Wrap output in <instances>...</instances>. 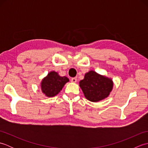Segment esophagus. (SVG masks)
I'll use <instances>...</instances> for the list:
<instances>
[{
    "instance_id": "esophagus-1",
    "label": "esophagus",
    "mask_w": 148,
    "mask_h": 148,
    "mask_svg": "<svg viewBox=\"0 0 148 148\" xmlns=\"http://www.w3.org/2000/svg\"><path fill=\"white\" fill-rule=\"evenodd\" d=\"M71 82H72V83H76L77 82V78L72 77V79H71Z\"/></svg>"
}]
</instances>
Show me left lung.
I'll return each mask as SVG.
<instances>
[{
    "label": "left lung",
    "instance_id": "left-lung-1",
    "mask_svg": "<svg viewBox=\"0 0 148 148\" xmlns=\"http://www.w3.org/2000/svg\"><path fill=\"white\" fill-rule=\"evenodd\" d=\"M113 81L111 78L102 76L93 71L85 74L79 86L85 98L91 102H97L107 98L111 92Z\"/></svg>",
    "mask_w": 148,
    "mask_h": 148
}]
</instances>
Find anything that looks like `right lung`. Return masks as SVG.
<instances>
[{"label": "right lung", "mask_w": 148, "mask_h": 148, "mask_svg": "<svg viewBox=\"0 0 148 148\" xmlns=\"http://www.w3.org/2000/svg\"><path fill=\"white\" fill-rule=\"evenodd\" d=\"M69 81V79L67 77H62L59 76L58 72L51 71L42 79L40 88L46 97H53L58 94Z\"/></svg>", "instance_id": "obj_1"}]
</instances>
